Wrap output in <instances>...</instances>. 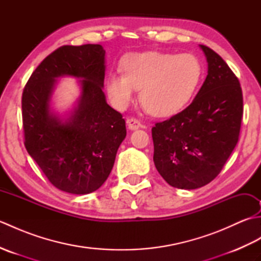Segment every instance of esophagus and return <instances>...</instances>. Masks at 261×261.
Masks as SVG:
<instances>
[{"label":"esophagus","mask_w":261,"mask_h":261,"mask_svg":"<svg viewBox=\"0 0 261 261\" xmlns=\"http://www.w3.org/2000/svg\"><path fill=\"white\" fill-rule=\"evenodd\" d=\"M126 123H127V126H129L130 130H137V129H139V127H141L140 121L136 118L129 119L126 121Z\"/></svg>","instance_id":"34e87169"}]
</instances>
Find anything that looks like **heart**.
<instances>
[{"mask_svg":"<svg viewBox=\"0 0 261 261\" xmlns=\"http://www.w3.org/2000/svg\"><path fill=\"white\" fill-rule=\"evenodd\" d=\"M123 74H111L107 91L118 109L126 108L140 90V102L154 116H170L184 109L195 95L203 66L193 54L146 51L129 55Z\"/></svg>","mask_w":261,"mask_h":261,"instance_id":"1","label":"heart"}]
</instances>
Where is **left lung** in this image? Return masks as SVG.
Wrapping results in <instances>:
<instances>
[{"label": "left lung", "instance_id": "8db88e82", "mask_svg": "<svg viewBox=\"0 0 261 261\" xmlns=\"http://www.w3.org/2000/svg\"><path fill=\"white\" fill-rule=\"evenodd\" d=\"M201 48L208 70L196 97L151 129L154 166L170 186L180 190H195L212 181L240 136V82L222 57L206 46Z\"/></svg>", "mask_w": 261, "mask_h": 261}]
</instances>
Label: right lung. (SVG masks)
Instances as JSON below:
<instances>
[{
	"instance_id": "add662e5",
	"label": "right lung",
	"mask_w": 261,
	"mask_h": 261,
	"mask_svg": "<svg viewBox=\"0 0 261 261\" xmlns=\"http://www.w3.org/2000/svg\"><path fill=\"white\" fill-rule=\"evenodd\" d=\"M101 45L63 46L42 60L22 93L24 146L58 190L83 195L103 185L126 136L122 114L105 101ZM82 78V96L74 113L62 121L48 112L54 80Z\"/></svg>"
}]
</instances>
